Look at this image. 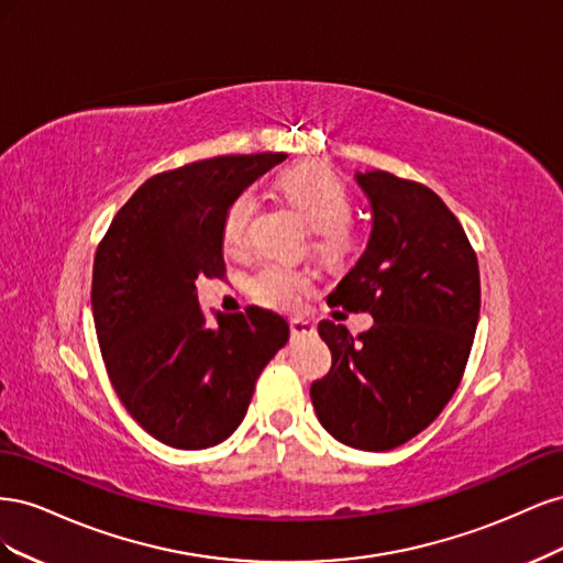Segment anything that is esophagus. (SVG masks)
I'll return each mask as SVG.
<instances>
[{
  "label": "esophagus",
  "mask_w": 563,
  "mask_h": 563,
  "mask_svg": "<svg viewBox=\"0 0 563 563\" xmlns=\"http://www.w3.org/2000/svg\"><path fill=\"white\" fill-rule=\"evenodd\" d=\"M288 329H291L294 335H312L317 331L312 321L300 319V317H294L291 321H288Z\"/></svg>",
  "instance_id": "esophagus-1"
}]
</instances>
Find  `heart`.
Wrapping results in <instances>:
<instances>
[{"label": "heart", "instance_id": "heart-1", "mask_svg": "<svg viewBox=\"0 0 563 563\" xmlns=\"http://www.w3.org/2000/svg\"><path fill=\"white\" fill-rule=\"evenodd\" d=\"M279 195L308 220L314 234V249L327 258H343L354 244L350 225L352 195L329 166L308 162L286 168L277 176ZM255 213L253 195L236 197L220 225V242L225 251H242L251 218ZM312 279L305 269L269 261L253 272L246 282L249 296L272 310H291L310 291Z\"/></svg>", "mask_w": 563, "mask_h": 563}]
</instances>
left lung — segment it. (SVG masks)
Here are the masks:
<instances>
[{"label": "left lung", "mask_w": 563, "mask_h": 563, "mask_svg": "<svg viewBox=\"0 0 563 563\" xmlns=\"http://www.w3.org/2000/svg\"><path fill=\"white\" fill-rule=\"evenodd\" d=\"M356 180L371 199V240L327 302L376 323L352 335L343 323L319 321L331 371L310 397L331 437L389 451L428 428L463 380L479 321V263L430 187L387 172Z\"/></svg>", "instance_id": "8db88e82"}]
</instances>
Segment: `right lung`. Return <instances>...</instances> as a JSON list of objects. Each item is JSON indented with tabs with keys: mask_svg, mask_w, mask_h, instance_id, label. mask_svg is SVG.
Returning a JSON list of instances; mask_svg holds the SVG:
<instances>
[{
	"mask_svg": "<svg viewBox=\"0 0 563 563\" xmlns=\"http://www.w3.org/2000/svg\"><path fill=\"white\" fill-rule=\"evenodd\" d=\"M284 152L185 164L145 180L117 211L93 258L91 308L119 401L162 444L183 451L225 441L246 416L288 323L246 308L207 323L197 279H223L220 225Z\"/></svg>",
	"mask_w": 563,
	"mask_h": 563,
	"instance_id": "right-lung-1",
	"label": "right lung"
}]
</instances>
